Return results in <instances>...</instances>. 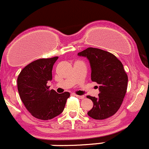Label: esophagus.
I'll list each match as a JSON object with an SVG mask.
<instances>
[{"mask_svg": "<svg viewBox=\"0 0 149 149\" xmlns=\"http://www.w3.org/2000/svg\"><path fill=\"white\" fill-rule=\"evenodd\" d=\"M74 95L76 97H77L78 98H80V99H83V98H84V95H76V94H75Z\"/></svg>", "mask_w": 149, "mask_h": 149, "instance_id": "obj_1", "label": "esophagus"}]
</instances>
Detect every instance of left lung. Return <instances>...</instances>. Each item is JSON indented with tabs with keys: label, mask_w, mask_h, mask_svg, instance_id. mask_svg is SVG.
Wrapping results in <instances>:
<instances>
[{
	"label": "left lung",
	"mask_w": 149,
	"mask_h": 149,
	"mask_svg": "<svg viewBox=\"0 0 149 149\" xmlns=\"http://www.w3.org/2000/svg\"><path fill=\"white\" fill-rule=\"evenodd\" d=\"M78 55L87 58L91 80L99 84L98 98L87 96L93 102L87 115L95 120L108 118L120 107L127 90L128 76L123 64L115 55L99 48H88Z\"/></svg>",
	"instance_id": "8db88e82"
}]
</instances>
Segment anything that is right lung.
<instances>
[{
    "instance_id": "1",
    "label": "right lung",
    "mask_w": 149,
    "mask_h": 149,
    "mask_svg": "<svg viewBox=\"0 0 149 149\" xmlns=\"http://www.w3.org/2000/svg\"><path fill=\"white\" fill-rule=\"evenodd\" d=\"M58 57L40 59L26 65L17 77V90L27 110L34 118L50 120L60 115L70 93L58 94L49 90L47 83L52 80V69Z\"/></svg>"
}]
</instances>
